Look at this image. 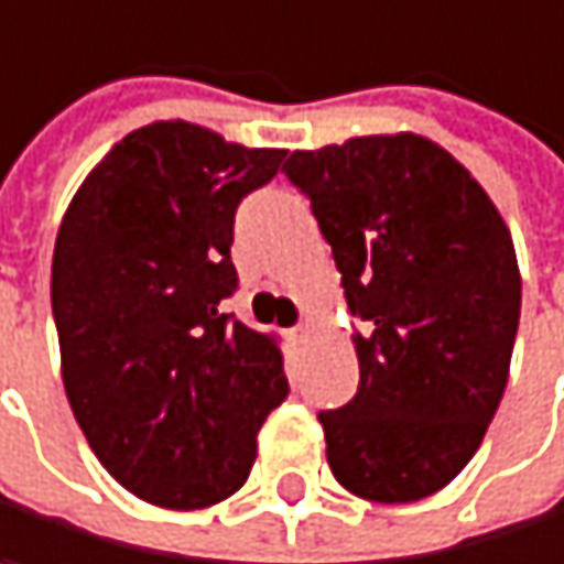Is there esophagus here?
Listing matches in <instances>:
<instances>
[{
	"mask_svg": "<svg viewBox=\"0 0 564 564\" xmlns=\"http://www.w3.org/2000/svg\"><path fill=\"white\" fill-rule=\"evenodd\" d=\"M308 335H312V325H299V328L292 332V341H295V345H305Z\"/></svg>",
	"mask_w": 564,
	"mask_h": 564,
	"instance_id": "obj_1",
	"label": "esophagus"
}]
</instances>
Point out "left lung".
<instances>
[{"mask_svg":"<svg viewBox=\"0 0 564 564\" xmlns=\"http://www.w3.org/2000/svg\"><path fill=\"white\" fill-rule=\"evenodd\" d=\"M285 176L341 272L361 381L318 414L335 479L371 502L440 492L479 449L512 361L522 275L479 180L423 134L295 150Z\"/></svg>","mask_w":564,"mask_h":564,"instance_id":"obj_1","label":"left lung"}]
</instances>
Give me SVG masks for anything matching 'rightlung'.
Segmentation results:
<instances>
[{"label":"right lung","instance_id":"1","mask_svg":"<svg viewBox=\"0 0 564 564\" xmlns=\"http://www.w3.org/2000/svg\"><path fill=\"white\" fill-rule=\"evenodd\" d=\"M279 147L189 121L115 143L72 196L52 259L62 381L101 466L160 509L229 499L289 398L275 335L223 315L232 216Z\"/></svg>","mask_w":564,"mask_h":564}]
</instances>
